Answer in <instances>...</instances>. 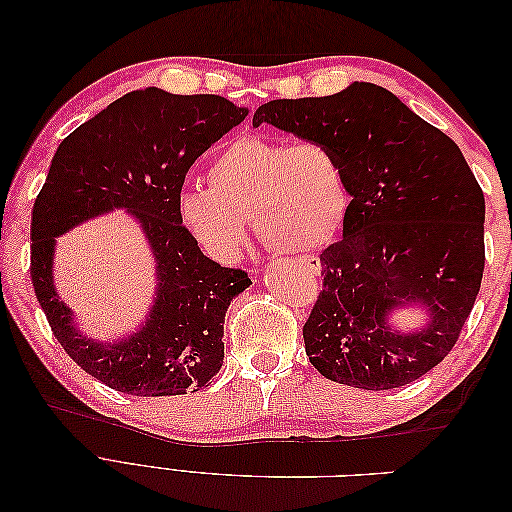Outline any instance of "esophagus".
I'll use <instances>...</instances> for the list:
<instances>
[{
  "mask_svg": "<svg viewBox=\"0 0 512 512\" xmlns=\"http://www.w3.org/2000/svg\"><path fill=\"white\" fill-rule=\"evenodd\" d=\"M303 262H305V267L309 269V273H314V275L320 273V260L316 256H307V258H303Z\"/></svg>",
  "mask_w": 512,
  "mask_h": 512,
  "instance_id": "1",
  "label": "esophagus"
}]
</instances>
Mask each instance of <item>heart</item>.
I'll list each match as a JSON object with an SVG mask.
<instances>
[{
  "mask_svg": "<svg viewBox=\"0 0 512 512\" xmlns=\"http://www.w3.org/2000/svg\"><path fill=\"white\" fill-rule=\"evenodd\" d=\"M209 190L183 192L179 211L209 254L220 260L245 245L243 222L275 252L312 254L342 230L350 207L344 162L320 141L243 136L207 168Z\"/></svg>",
  "mask_w": 512,
  "mask_h": 512,
  "instance_id": "heart-1",
  "label": "heart"
}]
</instances>
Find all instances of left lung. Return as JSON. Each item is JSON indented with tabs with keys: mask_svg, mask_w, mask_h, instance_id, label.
Returning a JSON list of instances; mask_svg holds the SVG:
<instances>
[{
	"mask_svg": "<svg viewBox=\"0 0 512 512\" xmlns=\"http://www.w3.org/2000/svg\"><path fill=\"white\" fill-rule=\"evenodd\" d=\"M260 123L329 145L352 196L344 239L320 254L322 290L303 324L309 361L367 391L425 376L457 344L485 271V196L461 149L374 83L271 100ZM410 302L432 322L393 334L385 316Z\"/></svg>",
	"mask_w": 512,
	"mask_h": 512,
	"instance_id": "8db88e82",
	"label": "left lung"
}]
</instances>
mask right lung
I'll return each mask as SVG.
<instances>
[{
	"instance_id": "right-lung-1",
	"label": "right lung",
	"mask_w": 512,
	"mask_h": 512,
	"mask_svg": "<svg viewBox=\"0 0 512 512\" xmlns=\"http://www.w3.org/2000/svg\"><path fill=\"white\" fill-rule=\"evenodd\" d=\"M247 117L213 94L132 91L85 121L57 147L32 211V284L70 359L108 389L136 397L200 391L224 361V316L252 284L243 269L200 252L181 220V188L198 156ZM123 206L142 222L159 260V299L146 327L98 345L71 327L52 286L54 237Z\"/></svg>"
}]
</instances>
